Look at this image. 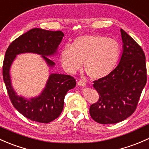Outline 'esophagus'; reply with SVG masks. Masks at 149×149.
<instances>
[{"label": "esophagus", "mask_w": 149, "mask_h": 149, "mask_svg": "<svg viewBox=\"0 0 149 149\" xmlns=\"http://www.w3.org/2000/svg\"><path fill=\"white\" fill-rule=\"evenodd\" d=\"M77 84L80 86H86V83L84 81H82V80H80V81H78Z\"/></svg>", "instance_id": "obj_1"}]
</instances>
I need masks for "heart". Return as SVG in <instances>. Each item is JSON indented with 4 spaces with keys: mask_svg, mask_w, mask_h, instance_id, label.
<instances>
[{
    "mask_svg": "<svg viewBox=\"0 0 149 149\" xmlns=\"http://www.w3.org/2000/svg\"><path fill=\"white\" fill-rule=\"evenodd\" d=\"M121 54V46L115 39L101 35L78 37L72 46H66L61 53L63 66L67 71L75 73L84 69L92 79H101L115 69Z\"/></svg>",
    "mask_w": 149,
    "mask_h": 149,
    "instance_id": "obj_1",
    "label": "heart"
}]
</instances>
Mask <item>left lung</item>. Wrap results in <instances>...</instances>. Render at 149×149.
<instances>
[{
    "label": "left lung",
    "mask_w": 149,
    "mask_h": 149,
    "mask_svg": "<svg viewBox=\"0 0 149 149\" xmlns=\"http://www.w3.org/2000/svg\"><path fill=\"white\" fill-rule=\"evenodd\" d=\"M120 33L123 51L119 63L109 76L93 81L99 98L89 112L101 124L118 123L132 115L147 81L143 49L123 29Z\"/></svg>",
    "instance_id": "1"
}]
</instances>
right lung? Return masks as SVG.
Masks as SVG:
<instances>
[{
    "label": "right lung",
    "mask_w": 149,
    "mask_h": 149,
    "mask_svg": "<svg viewBox=\"0 0 149 149\" xmlns=\"http://www.w3.org/2000/svg\"><path fill=\"white\" fill-rule=\"evenodd\" d=\"M64 34L61 31H47L33 29L17 38L9 45L3 64V78L13 106L23 116L33 121L48 123L61 113L64 98L68 90L76 86V79L68 75H50L42 93L31 100L18 96L12 88L9 70L16 55L22 53H36L41 55L51 67L55 63L48 58L56 52Z\"/></svg>",
    "instance_id": "add662e5"
}]
</instances>
